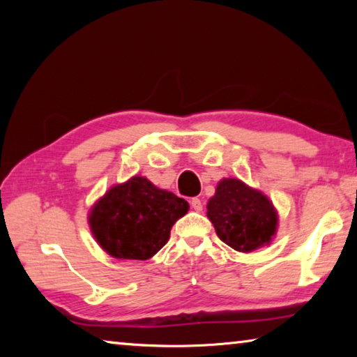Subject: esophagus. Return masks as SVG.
I'll return each mask as SVG.
<instances>
[{
    "label": "esophagus",
    "instance_id": "esophagus-1",
    "mask_svg": "<svg viewBox=\"0 0 357 357\" xmlns=\"http://www.w3.org/2000/svg\"><path fill=\"white\" fill-rule=\"evenodd\" d=\"M190 206H192L193 211H197V213H200V211L203 209V204H202L200 198H192V200H190Z\"/></svg>",
    "mask_w": 357,
    "mask_h": 357
}]
</instances>
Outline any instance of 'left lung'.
Segmentation results:
<instances>
[{
	"mask_svg": "<svg viewBox=\"0 0 357 357\" xmlns=\"http://www.w3.org/2000/svg\"><path fill=\"white\" fill-rule=\"evenodd\" d=\"M217 236L239 252H252L274 236L277 214L268 198L239 179H222L208 203Z\"/></svg>",
	"mask_w": 357,
	"mask_h": 357,
	"instance_id": "1",
	"label": "left lung"
}]
</instances>
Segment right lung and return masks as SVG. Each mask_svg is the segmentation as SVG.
I'll return each mask as SVG.
<instances>
[{
	"instance_id": "obj_1",
	"label": "right lung",
	"mask_w": 357,
	"mask_h": 357,
	"mask_svg": "<svg viewBox=\"0 0 357 357\" xmlns=\"http://www.w3.org/2000/svg\"><path fill=\"white\" fill-rule=\"evenodd\" d=\"M187 211L189 203L184 198L135 176L112 187L94 204L89 225L108 255L148 259L167 244L174 222Z\"/></svg>"
}]
</instances>
